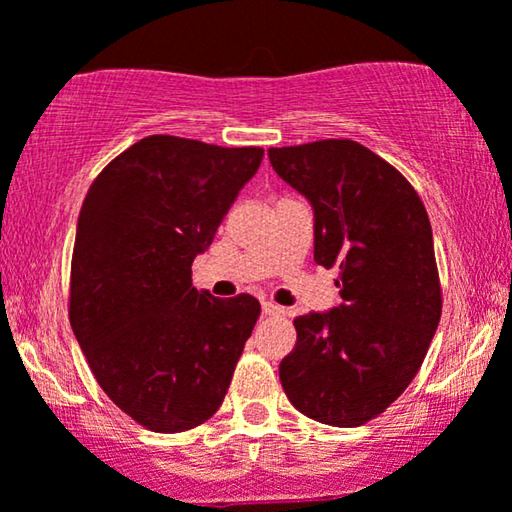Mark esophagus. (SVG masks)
<instances>
[{
  "mask_svg": "<svg viewBox=\"0 0 512 512\" xmlns=\"http://www.w3.org/2000/svg\"><path fill=\"white\" fill-rule=\"evenodd\" d=\"M262 313L264 316H283V306H278L274 302H262Z\"/></svg>",
  "mask_w": 512,
  "mask_h": 512,
  "instance_id": "obj_1",
  "label": "esophagus"
}]
</instances>
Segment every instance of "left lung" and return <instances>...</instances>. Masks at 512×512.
<instances>
[{
    "label": "left lung",
    "mask_w": 512,
    "mask_h": 512,
    "mask_svg": "<svg viewBox=\"0 0 512 512\" xmlns=\"http://www.w3.org/2000/svg\"><path fill=\"white\" fill-rule=\"evenodd\" d=\"M278 175L313 206V260L339 267L344 302L295 318L283 391L320 424L353 428L410 386L438 330L442 292L428 213L410 182L353 140L271 147Z\"/></svg>",
    "instance_id": "1"
}]
</instances>
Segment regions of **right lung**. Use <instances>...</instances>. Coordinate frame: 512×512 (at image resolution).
I'll return each instance as SVG.
<instances>
[{"label": "right lung", "mask_w": 512, "mask_h": 512, "mask_svg": "<svg viewBox=\"0 0 512 512\" xmlns=\"http://www.w3.org/2000/svg\"><path fill=\"white\" fill-rule=\"evenodd\" d=\"M262 156L149 135L102 168L81 206L74 337L109 400L149 431H189L220 410L260 318L255 297L196 290L192 262Z\"/></svg>", "instance_id": "obj_1"}]
</instances>
